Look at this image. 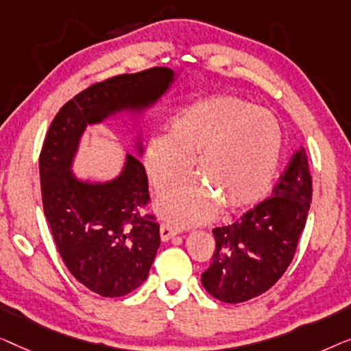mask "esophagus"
<instances>
[{
	"label": "esophagus",
	"mask_w": 351,
	"mask_h": 351,
	"mask_svg": "<svg viewBox=\"0 0 351 351\" xmlns=\"http://www.w3.org/2000/svg\"><path fill=\"white\" fill-rule=\"evenodd\" d=\"M178 232H180V230H178L175 226H171L169 223L160 224V239L164 241H169L171 237H175L178 234Z\"/></svg>",
	"instance_id": "esophagus-1"
}]
</instances>
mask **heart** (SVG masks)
<instances>
[{
    "label": "heart",
    "mask_w": 351,
    "mask_h": 351,
    "mask_svg": "<svg viewBox=\"0 0 351 351\" xmlns=\"http://www.w3.org/2000/svg\"><path fill=\"white\" fill-rule=\"evenodd\" d=\"M283 151V132L272 112L239 97L197 101L171 122L169 136L151 140L146 170L156 191L187 173L202 184H184L162 197L157 210L176 226L204 223L215 213L253 205L272 184Z\"/></svg>",
    "instance_id": "obj_1"
}]
</instances>
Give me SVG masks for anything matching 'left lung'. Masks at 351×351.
Instances as JSON below:
<instances>
[{"instance_id":"8db88e82","label":"left lung","mask_w":351,"mask_h":351,"mask_svg":"<svg viewBox=\"0 0 351 351\" xmlns=\"http://www.w3.org/2000/svg\"><path fill=\"white\" fill-rule=\"evenodd\" d=\"M312 175L304 147L294 152L272 195L235 223L215 227L213 263L202 285L221 302L240 304L264 294L293 261L312 204Z\"/></svg>"}]
</instances>
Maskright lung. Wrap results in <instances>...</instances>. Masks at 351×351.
Returning <instances> with one entry per match:
<instances>
[{
  "mask_svg": "<svg viewBox=\"0 0 351 351\" xmlns=\"http://www.w3.org/2000/svg\"><path fill=\"white\" fill-rule=\"evenodd\" d=\"M173 81L169 68L119 75L84 88L60 108L39 154L46 219L71 275L103 298H122L149 275L160 245L156 216L145 213L149 189L145 167L128 154L119 178L88 184L71 175L87 124L112 112L154 103Z\"/></svg>",
  "mask_w": 351,
  "mask_h": 351,
  "instance_id": "obj_1",
  "label": "right lung"
}]
</instances>
